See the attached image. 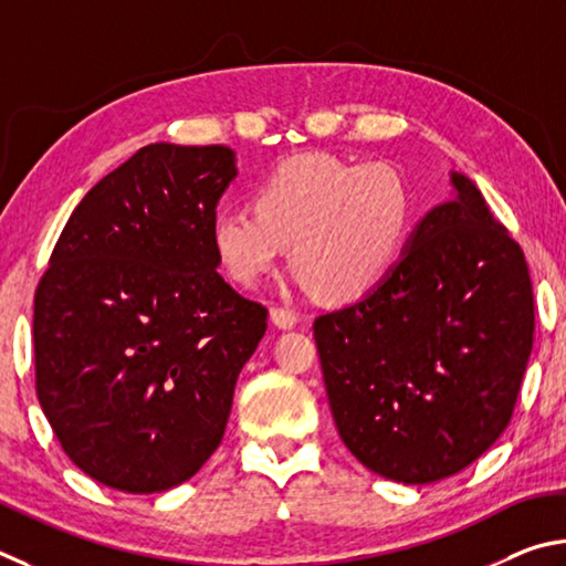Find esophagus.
Returning <instances> with one entry per match:
<instances>
[{"label":"esophagus","mask_w":566,"mask_h":566,"mask_svg":"<svg viewBox=\"0 0 566 566\" xmlns=\"http://www.w3.org/2000/svg\"><path fill=\"white\" fill-rule=\"evenodd\" d=\"M271 321L275 328L281 331H291L298 325V315H295L293 311H285V308H271Z\"/></svg>","instance_id":"34e87169"}]
</instances>
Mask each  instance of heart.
I'll list each match as a JSON object with an SVG mask.
<instances>
[{"label": "heart", "mask_w": 566, "mask_h": 566, "mask_svg": "<svg viewBox=\"0 0 566 566\" xmlns=\"http://www.w3.org/2000/svg\"><path fill=\"white\" fill-rule=\"evenodd\" d=\"M415 221L400 168L303 154L255 186L253 208H218L211 248L233 283L255 289L291 245L295 283L331 303L370 295L398 265Z\"/></svg>", "instance_id": "obj_1"}]
</instances>
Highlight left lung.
<instances>
[{
  "instance_id": "1",
  "label": "left lung",
  "mask_w": 566,
  "mask_h": 566,
  "mask_svg": "<svg viewBox=\"0 0 566 566\" xmlns=\"http://www.w3.org/2000/svg\"><path fill=\"white\" fill-rule=\"evenodd\" d=\"M450 186L382 285L313 323L340 440L402 484L452 478L492 448L532 353L522 248L470 176L450 171Z\"/></svg>"
}]
</instances>
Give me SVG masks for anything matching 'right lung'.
<instances>
[{"label": "right lung", "instance_id": "obj_1", "mask_svg": "<svg viewBox=\"0 0 566 566\" xmlns=\"http://www.w3.org/2000/svg\"><path fill=\"white\" fill-rule=\"evenodd\" d=\"M238 176L228 146L148 144L74 208L34 298L36 398L78 470L154 494L221 444L268 328L211 248Z\"/></svg>", "mask_w": 566, "mask_h": 566}]
</instances>
